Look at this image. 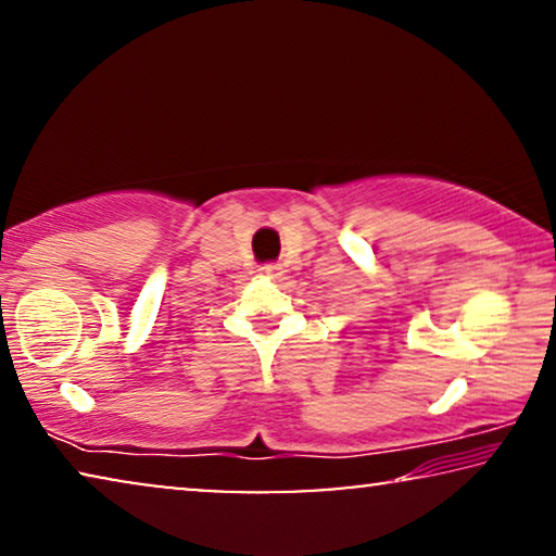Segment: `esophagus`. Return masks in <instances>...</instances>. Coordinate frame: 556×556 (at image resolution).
<instances>
[{
    "label": "esophagus",
    "mask_w": 556,
    "mask_h": 556,
    "mask_svg": "<svg viewBox=\"0 0 556 556\" xmlns=\"http://www.w3.org/2000/svg\"><path fill=\"white\" fill-rule=\"evenodd\" d=\"M261 276H265V278H276V276H280V265H276V263H265V265H261Z\"/></svg>",
    "instance_id": "34e87169"
}]
</instances>
